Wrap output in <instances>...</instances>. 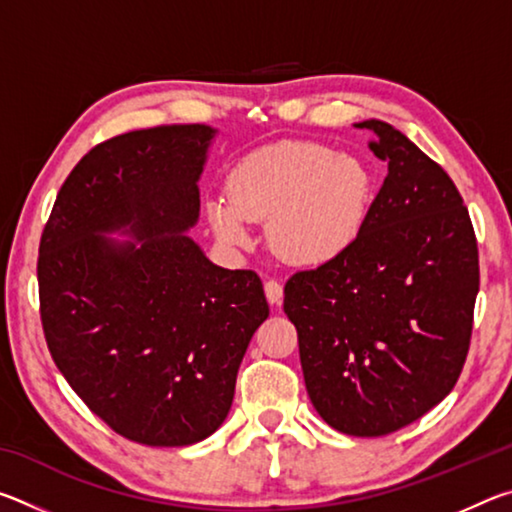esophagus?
I'll list each match as a JSON object with an SVG mask.
<instances>
[{
	"instance_id": "obj_1",
	"label": "esophagus",
	"mask_w": 512,
	"mask_h": 512,
	"mask_svg": "<svg viewBox=\"0 0 512 512\" xmlns=\"http://www.w3.org/2000/svg\"><path fill=\"white\" fill-rule=\"evenodd\" d=\"M264 291H266V300L271 302V305H280L282 300V284L277 280H266L264 282Z\"/></svg>"
}]
</instances>
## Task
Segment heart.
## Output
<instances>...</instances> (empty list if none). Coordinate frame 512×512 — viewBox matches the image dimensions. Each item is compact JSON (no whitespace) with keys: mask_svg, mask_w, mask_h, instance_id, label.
<instances>
[{"mask_svg":"<svg viewBox=\"0 0 512 512\" xmlns=\"http://www.w3.org/2000/svg\"><path fill=\"white\" fill-rule=\"evenodd\" d=\"M372 203V176L357 155L316 142L268 144L241 158L228 176V198L207 201V221L225 246L255 241L266 223L268 244L296 266H325L359 239Z\"/></svg>","mask_w":512,"mask_h":512,"instance_id":"obj_1","label":"heart"}]
</instances>
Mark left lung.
<instances>
[{
    "label": "left lung",
    "mask_w": 512,
    "mask_h": 512,
    "mask_svg": "<svg viewBox=\"0 0 512 512\" xmlns=\"http://www.w3.org/2000/svg\"><path fill=\"white\" fill-rule=\"evenodd\" d=\"M388 162L354 246L284 287L309 400L348 436H386L452 393L470 348L479 250L452 178L379 119Z\"/></svg>",
    "instance_id": "8db88e82"
}]
</instances>
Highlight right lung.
I'll list each match as a JSON object with an SVG mask.
<instances>
[{"instance_id": "add662e5", "label": "right lung", "mask_w": 512, "mask_h": 512, "mask_svg": "<svg viewBox=\"0 0 512 512\" xmlns=\"http://www.w3.org/2000/svg\"><path fill=\"white\" fill-rule=\"evenodd\" d=\"M216 133L160 126L94 146L40 239L51 357L103 422L149 447H187L221 427L268 318L257 273L216 266L187 235Z\"/></svg>"}]
</instances>
